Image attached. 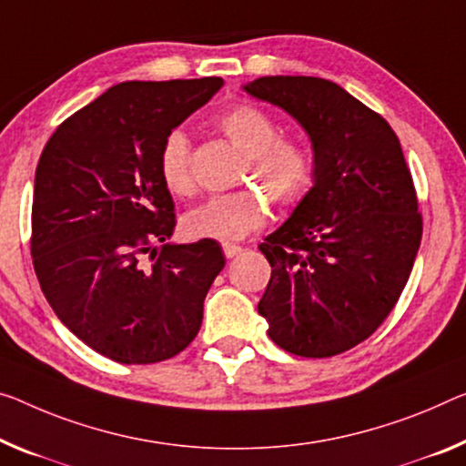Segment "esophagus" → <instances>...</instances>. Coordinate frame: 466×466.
I'll return each instance as SVG.
<instances>
[{"mask_svg": "<svg viewBox=\"0 0 466 466\" xmlns=\"http://www.w3.org/2000/svg\"><path fill=\"white\" fill-rule=\"evenodd\" d=\"M223 252L227 258H235L243 252V248L239 243H223Z\"/></svg>", "mask_w": 466, "mask_h": 466, "instance_id": "34e87169", "label": "esophagus"}]
</instances>
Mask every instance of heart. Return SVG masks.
<instances>
[{
	"instance_id": "b5f03b06",
	"label": "heart",
	"mask_w": 466,
	"mask_h": 466,
	"mask_svg": "<svg viewBox=\"0 0 466 466\" xmlns=\"http://www.w3.org/2000/svg\"><path fill=\"white\" fill-rule=\"evenodd\" d=\"M217 127L241 154H246L241 181L258 185L279 210L296 208L312 189L317 177L312 147L293 135H281L277 120L268 112L241 102L220 114ZM158 173L164 187L173 196L187 198L196 191L191 141L181 128L164 137L158 152ZM259 192L256 187H246L210 198L185 217V231L196 239L238 241L248 238L268 218V204Z\"/></svg>"
}]
</instances>
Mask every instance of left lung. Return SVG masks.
<instances>
[{
	"label": "left lung",
	"mask_w": 466,
	"mask_h": 466,
	"mask_svg": "<svg viewBox=\"0 0 466 466\" xmlns=\"http://www.w3.org/2000/svg\"><path fill=\"white\" fill-rule=\"evenodd\" d=\"M246 91L298 118L317 158L314 187L260 243L273 273L258 312L279 348L341 354L381 327L410 277L423 235L410 168L388 120L339 85L262 76Z\"/></svg>",
	"instance_id": "8db88e82"
}]
</instances>
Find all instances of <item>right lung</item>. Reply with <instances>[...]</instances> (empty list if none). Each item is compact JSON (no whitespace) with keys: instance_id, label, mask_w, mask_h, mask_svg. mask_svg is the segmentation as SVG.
Wrapping results in <instances>:
<instances>
[{"instance_id":"1","label":"right lung","mask_w":466,"mask_h":466,"mask_svg":"<svg viewBox=\"0 0 466 466\" xmlns=\"http://www.w3.org/2000/svg\"><path fill=\"white\" fill-rule=\"evenodd\" d=\"M220 87L218 76L118 83L43 147L31 212L35 273L62 323L110 360H168L202 327L225 256L214 239L154 248L177 225L158 152Z\"/></svg>"}]
</instances>
